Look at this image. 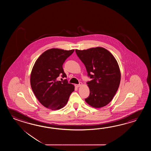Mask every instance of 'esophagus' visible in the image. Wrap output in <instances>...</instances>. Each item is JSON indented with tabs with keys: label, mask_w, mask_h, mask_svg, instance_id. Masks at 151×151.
<instances>
[{
	"label": "esophagus",
	"mask_w": 151,
	"mask_h": 151,
	"mask_svg": "<svg viewBox=\"0 0 151 151\" xmlns=\"http://www.w3.org/2000/svg\"><path fill=\"white\" fill-rule=\"evenodd\" d=\"M82 85H83V83H80L79 84L76 85V86L77 87H79L81 86H82Z\"/></svg>",
	"instance_id": "esophagus-1"
}]
</instances>
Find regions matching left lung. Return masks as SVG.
Masks as SVG:
<instances>
[{
	"mask_svg": "<svg viewBox=\"0 0 151 151\" xmlns=\"http://www.w3.org/2000/svg\"><path fill=\"white\" fill-rule=\"evenodd\" d=\"M76 52L85 65L88 76L92 78L87 83L90 93L85 101L94 108L106 106L115 96L121 79L116 58L106 48L101 47L76 50Z\"/></svg>",
	"mask_w": 151,
	"mask_h": 151,
	"instance_id": "1",
	"label": "left lung"
}]
</instances>
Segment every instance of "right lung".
Here are the masks:
<instances>
[{
    "mask_svg": "<svg viewBox=\"0 0 151 151\" xmlns=\"http://www.w3.org/2000/svg\"><path fill=\"white\" fill-rule=\"evenodd\" d=\"M74 50L53 48L42 53L35 61L30 76L32 91L39 101L52 111L64 107L68 103L74 86L67 80L59 81L58 77H66L63 65Z\"/></svg>",
    "mask_w": 151,
    "mask_h": 151,
    "instance_id": "1",
    "label": "right lung"
}]
</instances>
